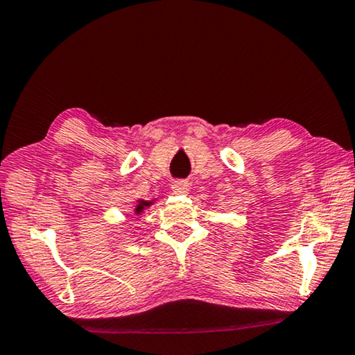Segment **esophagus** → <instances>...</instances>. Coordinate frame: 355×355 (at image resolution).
I'll return each instance as SVG.
<instances>
[{
	"label": "esophagus",
	"mask_w": 355,
	"mask_h": 355,
	"mask_svg": "<svg viewBox=\"0 0 355 355\" xmlns=\"http://www.w3.org/2000/svg\"><path fill=\"white\" fill-rule=\"evenodd\" d=\"M171 190L174 195H187L190 191V184L187 181H182V179H179V181H174L171 184Z\"/></svg>",
	"instance_id": "34e87169"
}]
</instances>
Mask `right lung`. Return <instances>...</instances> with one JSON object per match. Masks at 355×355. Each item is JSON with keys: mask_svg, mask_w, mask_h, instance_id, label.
I'll return each mask as SVG.
<instances>
[{"mask_svg": "<svg viewBox=\"0 0 355 355\" xmlns=\"http://www.w3.org/2000/svg\"><path fill=\"white\" fill-rule=\"evenodd\" d=\"M149 204H151V202H148V201H140V202H139V206H137V209H135V212H137V214H140L143 209L149 206Z\"/></svg>", "mask_w": 355, "mask_h": 355, "instance_id": "1", "label": "right lung"}]
</instances>
